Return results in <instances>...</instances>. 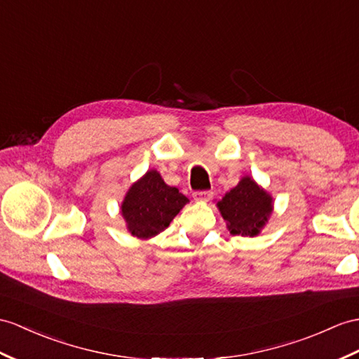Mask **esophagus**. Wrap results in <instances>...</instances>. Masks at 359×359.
<instances>
[{
  "label": "esophagus",
  "instance_id": "esophagus-1",
  "mask_svg": "<svg viewBox=\"0 0 359 359\" xmlns=\"http://www.w3.org/2000/svg\"><path fill=\"white\" fill-rule=\"evenodd\" d=\"M213 196V191L212 190H198V191H194V198L196 201H208L212 199Z\"/></svg>",
  "mask_w": 359,
  "mask_h": 359
}]
</instances>
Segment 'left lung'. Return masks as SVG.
<instances>
[{
  "instance_id": "left-lung-1",
  "label": "left lung",
  "mask_w": 359,
  "mask_h": 359,
  "mask_svg": "<svg viewBox=\"0 0 359 359\" xmlns=\"http://www.w3.org/2000/svg\"><path fill=\"white\" fill-rule=\"evenodd\" d=\"M233 236H256L273 210L271 196L255 181L245 177L217 203Z\"/></svg>"
}]
</instances>
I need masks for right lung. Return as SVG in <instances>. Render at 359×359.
Listing matches in <instances>:
<instances>
[{"label": "right lung", "instance_id": "obj_1", "mask_svg": "<svg viewBox=\"0 0 359 359\" xmlns=\"http://www.w3.org/2000/svg\"><path fill=\"white\" fill-rule=\"evenodd\" d=\"M187 203L189 199L177 187L168 186L158 172L151 170L129 189L121 215L130 234L147 239L168 229Z\"/></svg>", "mask_w": 359, "mask_h": 359}]
</instances>
